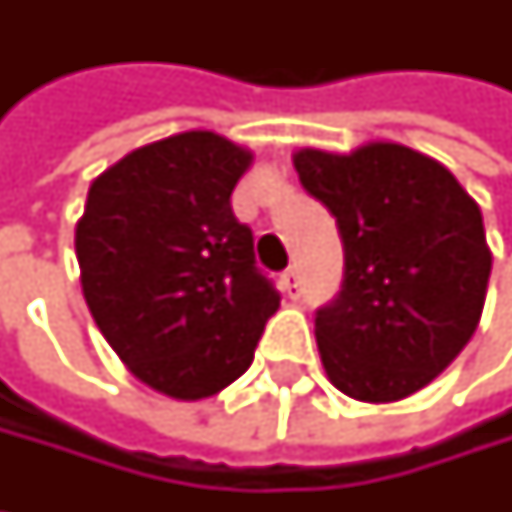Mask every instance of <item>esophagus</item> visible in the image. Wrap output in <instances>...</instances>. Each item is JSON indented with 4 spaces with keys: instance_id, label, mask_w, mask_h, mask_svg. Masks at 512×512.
Here are the masks:
<instances>
[{
    "instance_id": "1",
    "label": "esophagus",
    "mask_w": 512,
    "mask_h": 512,
    "mask_svg": "<svg viewBox=\"0 0 512 512\" xmlns=\"http://www.w3.org/2000/svg\"><path fill=\"white\" fill-rule=\"evenodd\" d=\"M280 283H283V292H286L289 298H298V295H301V283H298V271H295V268H289V271L283 274Z\"/></svg>"
}]
</instances>
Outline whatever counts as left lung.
Listing matches in <instances>:
<instances>
[{"instance_id": "left-lung-1", "label": "left lung", "mask_w": 512, "mask_h": 512, "mask_svg": "<svg viewBox=\"0 0 512 512\" xmlns=\"http://www.w3.org/2000/svg\"><path fill=\"white\" fill-rule=\"evenodd\" d=\"M292 165L344 241L341 295L313 329L326 377L368 404L425 389L483 316L492 250L480 205L450 168L395 141L301 147Z\"/></svg>"}]
</instances>
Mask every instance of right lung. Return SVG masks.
Here are the masks:
<instances>
[{
  "instance_id": "1",
  "label": "right lung",
  "mask_w": 512,
  "mask_h": 512,
  "mask_svg": "<svg viewBox=\"0 0 512 512\" xmlns=\"http://www.w3.org/2000/svg\"><path fill=\"white\" fill-rule=\"evenodd\" d=\"M250 165L247 147L208 129L144 144L90 183L75 229L99 332L144 386L177 401L235 383L280 307L229 202Z\"/></svg>"
}]
</instances>
